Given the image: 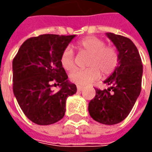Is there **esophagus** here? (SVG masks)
<instances>
[{
  "instance_id": "obj_1",
  "label": "esophagus",
  "mask_w": 152,
  "mask_h": 152,
  "mask_svg": "<svg viewBox=\"0 0 152 152\" xmlns=\"http://www.w3.org/2000/svg\"><path fill=\"white\" fill-rule=\"evenodd\" d=\"M77 90H78V91H82L84 90V87H83V86H79V85H78V86H77Z\"/></svg>"
}]
</instances>
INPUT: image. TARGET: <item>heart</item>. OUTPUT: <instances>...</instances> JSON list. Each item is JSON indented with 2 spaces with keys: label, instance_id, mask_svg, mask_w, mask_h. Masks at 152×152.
<instances>
[{
  "label": "heart",
  "instance_id": "b5f03b06",
  "mask_svg": "<svg viewBox=\"0 0 152 152\" xmlns=\"http://www.w3.org/2000/svg\"><path fill=\"white\" fill-rule=\"evenodd\" d=\"M80 52L89 54L87 67L83 70H74L69 75L73 84L79 86L90 85L101 75L104 77L112 75L119 64V53L113 45H106V42L96 36H88L79 40L77 44ZM60 61L62 67L71 71L75 67V57L73 50L66 47L61 52Z\"/></svg>",
  "mask_w": 152,
  "mask_h": 152
}]
</instances>
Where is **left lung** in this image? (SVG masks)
<instances>
[{"label": "left lung", "mask_w": 152, "mask_h": 152, "mask_svg": "<svg viewBox=\"0 0 152 152\" xmlns=\"http://www.w3.org/2000/svg\"><path fill=\"white\" fill-rule=\"evenodd\" d=\"M119 53V64L104 81L107 90L96 88V96L89 103V113L102 124H117L128 117L141 91L143 65L137 47L131 39L107 33Z\"/></svg>", "instance_id": "left-lung-1"}]
</instances>
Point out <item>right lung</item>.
<instances>
[{
  "label": "right lung",
  "instance_id": "1",
  "mask_svg": "<svg viewBox=\"0 0 152 152\" xmlns=\"http://www.w3.org/2000/svg\"><path fill=\"white\" fill-rule=\"evenodd\" d=\"M75 35L41 34L26 39L12 61V90L27 118L39 125L61 120L66 100L77 87L67 80L60 61L61 52ZM60 85L53 93L50 88Z\"/></svg>",
  "mask_w": 152,
  "mask_h": 152
}]
</instances>
